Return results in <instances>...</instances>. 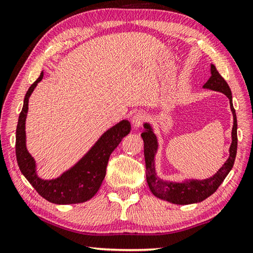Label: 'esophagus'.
Returning a JSON list of instances; mask_svg holds the SVG:
<instances>
[{
    "mask_svg": "<svg viewBox=\"0 0 253 253\" xmlns=\"http://www.w3.org/2000/svg\"><path fill=\"white\" fill-rule=\"evenodd\" d=\"M146 121V116L143 112H136L134 116L132 117V126L134 127H140L143 126V123Z\"/></svg>",
    "mask_w": 253,
    "mask_h": 253,
    "instance_id": "esophagus-1",
    "label": "esophagus"
}]
</instances>
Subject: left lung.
<instances>
[{"mask_svg":"<svg viewBox=\"0 0 253 253\" xmlns=\"http://www.w3.org/2000/svg\"><path fill=\"white\" fill-rule=\"evenodd\" d=\"M211 78H209L207 80V83L204 84V88L215 90V91H219L226 94L228 99H229L230 109L233 114V126L231 132L232 143L229 150V159L226 161V163L222 165V168L219 169L212 177L203 180H186L184 183H171L159 178L156 176L154 166V156L157 151V139L149 123H145V131L141 134V136L143 137V141H144V157L146 166L145 174L147 185H149L151 192L153 193L156 197L176 205H188L199 203L211 196V195H212L223 182V179L226 178V176L229 174V171L231 170L236 160L238 145L237 117L236 110L232 104L231 90L229 88V85L226 83V80L221 77L220 74L218 73L213 65L211 66Z\"/></svg>","mask_w":253,"mask_h":253,"instance_id":"obj_1","label":"left lung"}]
</instances>
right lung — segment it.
<instances>
[{"instance_id":"obj_1","label":"right lung","mask_w":253,"mask_h":253,"mask_svg":"<svg viewBox=\"0 0 253 253\" xmlns=\"http://www.w3.org/2000/svg\"><path fill=\"white\" fill-rule=\"evenodd\" d=\"M42 76L44 73L42 71L38 79L27 90L23 109L18 117L15 142L18 168L36 192L46 201L57 205L87 202L99 190L106 176L109 157L120 144L123 137L130 133L131 125L128 121L122 120L109 128L74 168L65 171L58 178L50 180L40 178L36 174L35 161L26 149L25 120L28 111V98L34 91L37 84L42 79Z\"/></svg>"}]
</instances>
